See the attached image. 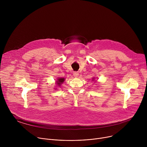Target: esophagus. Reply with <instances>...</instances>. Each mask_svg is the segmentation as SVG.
<instances>
[{
  "instance_id": "1",
  "label": "esophagus",
  "mask_w": 147,
  "mask_h": 147,
  "mask_svg": "<svg viewBox=\"0 0 147 147\" xmlns=\"http://www.w3.org/2000/svg\"><path fill=\"white\" fill-rule=\"evenodd\" d=\"M78 75H79V73H78V72H77V71H74V72L73 73V76H74L75 77H78Z\"/></svg>"
}]
</instances>
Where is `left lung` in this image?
I'll return each mask as SVG.
<instances>
[{
	"label": "left lung",
	"instance_id": "left-lung-1",
	"mask_svg": "<svg viewBox=\"0 0 147 147\" xmlns=\"http://www.w3.org/2000/svg\"><path fill=\"white\" fill-rule=\"evenodd\" d=\"M93 80H94V79H93Z\"/></svg>",
	"mask_w": 147,
	"mask_h": 147
}]
</instances>
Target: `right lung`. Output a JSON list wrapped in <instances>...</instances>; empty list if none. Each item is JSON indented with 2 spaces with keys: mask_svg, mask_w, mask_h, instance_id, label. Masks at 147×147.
<instances>
[{
  "mask_svg": "<svg viewBox=\"0 0 147 147\" xmlns=\"http://www.w3.org/2000/svg\"><path fill=\"white\" fill-rule=\"evenodd\" d=\"M65 81V78H59L57 79V81H56V84L58 86H60L62 83H63V82Z\"/></svg>",
  "mask_w": 147,
  "mask_h": 147,
  "instance_id": "1",
  "label": "right lung"
}]
</instances>
